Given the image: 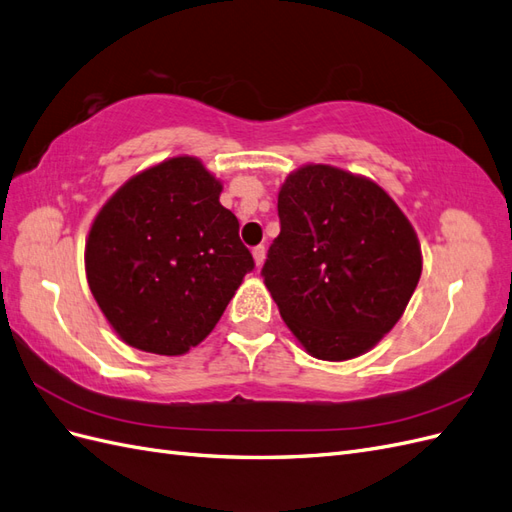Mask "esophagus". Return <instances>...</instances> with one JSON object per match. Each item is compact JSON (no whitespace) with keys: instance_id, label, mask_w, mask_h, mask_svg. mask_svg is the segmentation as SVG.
Instances as JSON below:
<instances>
[{"instance_id":"34e87169","label":"esophagus","mask_w":512,"mask_h":512,"mask_svg":"<svg viewBox=\"0 0 512 512\" xmlns=\"http://www.w3.org/2000/svg\"><path fill=\"white\" fill-rule=\"evenodd\" d=\"M253 261H255V268L261 270V266H264V261H266V248L264 246L253 248Z\"/></svg>"}]
</instances>
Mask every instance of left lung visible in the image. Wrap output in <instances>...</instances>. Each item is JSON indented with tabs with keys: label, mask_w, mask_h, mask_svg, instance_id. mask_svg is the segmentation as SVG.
Segmentation results:
<instances>
[{
	"label": "left lung",
	"mask_w": 512,
	"mask_h": 512,
	"mask_svg": "<svg viewBox=\"0 0 512 512\" xmlns=\"http://www.w3.org/2000/svg\"><path fill=\"white\" fill-rule=\"evenodd\" d=\"M264 283L306 354H367L405 313L422 272L410 218L367 175L306 163L279 191Z\"/></svg>",
	"instance_id": "left-lung-1"
}]
</instances>
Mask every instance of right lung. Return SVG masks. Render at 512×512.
Returning <instances> with one entry per match:
<instances>
[{"label":"right lung","instance_id":"add662e5","mask_svg":"<svg viewBox=\"0 0 512 512\" xmlns=\"http://www.w3.org/2000/svg\"><path fill=\"white\" fill-rule=\"evenodd\" d=\"M221 193L199 158L180 154L135 173L102 203L87 231L85 276L126 345L191 352L253 270Z\"/></svg>","mask_w":512,"mask_h":512}]
</instances>
